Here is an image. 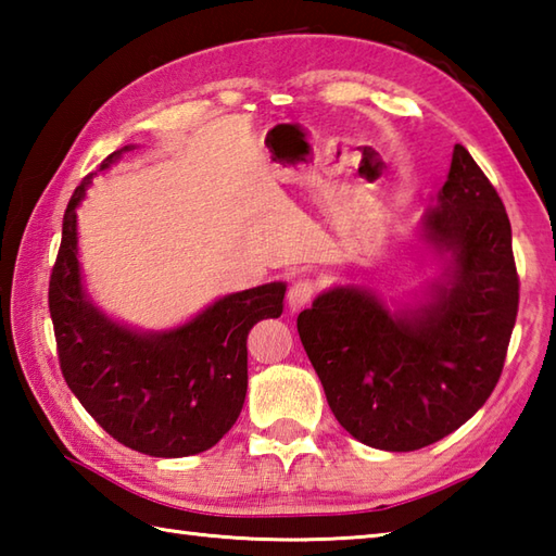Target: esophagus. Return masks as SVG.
I'll return each instance as SVG.
<instances>
[{
  "label": "esophagus",
  "instance_id": "obj_1",
  "mask_svg": "<svg viewBox=\"0 0 556 556\" xmlns=\"http://www.w3.org/2000/svg\"><path fill=\"white\" fill-rule=\"evenodd\" d=\"M315 281L313 279H296L293 285L289 287V293H287V301H289V308L291 311H301L305 303H308L313 296H315Z\"/></svg>",
  "mask_w": 556,
  "mask_h": 556
}]
</instances>
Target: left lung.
I'll return each mask as SVG.
<instances>
[{
  "mask_svg": "<svg viewBox=\"0 0 556 556\" xmlns=\"http://www.w3.org/2000/svg\"><path fill=\"white\" fill-rule=\"evenodd\" d=\"M422 229L448 253L428 301L392 313L368 289L334 287L296 320L341 428L384 452H416L473 418L500 382L518 313L511 224L464 146Z\"/></svg>",
  "mask_w": 556,
  "mask_h": 556,
  "instance_id": "obj_1",
  "label": "left lung"
}]
</instances>
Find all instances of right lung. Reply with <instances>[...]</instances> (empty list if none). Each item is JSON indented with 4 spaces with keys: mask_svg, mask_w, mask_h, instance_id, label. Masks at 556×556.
<instances>
[{
    "mask_svg": "<svg viewBox=\"0 0 556 556\" xmlns=\"http://www.w3.org/2000/svg\"><path fill=\"white\" fill-rule=\"evenodd\" d=\"M124 150L112 152L100 169ZM90 179L92 174L68 200L50 277L59 368L83 408L124 446L157 458L205 452L239 418L248 389V332L281 315L287 285L229 293L169 332H136L110 320L80 285L76 207Z\"/></svg>",
    "mask_w": 556,
    "mask_h": 556,
    "instance_id": "1",
    "label": "right lung"
}]
</instances>
